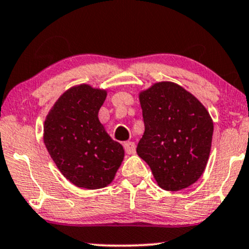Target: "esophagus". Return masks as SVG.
<instances>
[{"mask_svg":"<svg viewBox=\"0 0 249 249\" xmlns=\"http://www.w3.org/2000/svg\"><path fill=\"white\" fill-rule=\"evenodd\" d=\"M124 147H125V152L127 154H134L136 153V143L133 142H127L124 143Z\"/></svg>","mask_w":249,"mask_h":249,"instance_id":"esophagus-1","label":"esophagus"}]
</instances>
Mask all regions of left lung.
<instances>
[{
  "label": "left lung",
  "instance_id": "8db88e82",
  "mask_svg": "<svg viewBox=\"0 0 249 249\" xmlns=\"http://www.w3.org/2000/svg\"><path fill=\"white\" fill-rule=\"evenodd\" d=\"M145 132L137 153L159 187L178 191L202 176L210 155L213 122L193 94L173 82H158L139 94Z\"/></svg>",
  "mask_w": 249,
  "mask_h": 249
}]
</instances>
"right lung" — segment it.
<instances>
[{
    "mask_svg": "<svg viewBox=\"0 0 249 249\" xmlns=\"http://www.w3.org/2000/svg\"><path fill=\"white\" fill-rule=\"evenodd\" d=\"M106 97L102 89L73 87L60 96L45 119V146L62 175L76 187H107L124 159L123 146L98 119Z\"/></svg>",
    "mask_w": 249,
    "mask_h": 249,
    "instance_id": "1",
    "label": "right lung"
}]
</instances>
